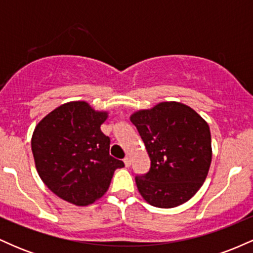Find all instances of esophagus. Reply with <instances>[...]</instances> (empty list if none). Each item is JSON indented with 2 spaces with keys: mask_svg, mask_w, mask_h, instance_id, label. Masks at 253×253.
Masks as SVG:
<instances>
[{
  "mask_svg": "<svg viewBox=\"0 0 253 253\" xmlns=\"http://www.w3.org/2000/svg\"><path fill=\"white\" fill-rule=\"evenodd\" d=\"M124 163H125V165H126V168L130 167V158H129V157H125Z\"/></svg>",
  "mask_w": 253,
  "mask_h": 253,
  "instance_id": "1",
  "label": "esophagus"
}]
</instances>
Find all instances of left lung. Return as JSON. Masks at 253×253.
Instances as JSON below:
<instances>
[{
    "label": "left lung",
    "mask_w": 253,
    "mask_h": 253,
    "mask_svg": "<svg viewBox=\"0 0 253 253\" xmlns=\"http://www.w3.org/2000/svg\"><path fill=\"white\" fill-rule=\"evenodd\" d=\"M151 159L150 171L136 176L143 199L158 208L183 205L202 187L211 163L207 121L187 104L168 101L129 117Z\"/></svg>",
    "instance_id": "8db88e82"
}]
</instances>
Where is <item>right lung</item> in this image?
I'll use <instances>...</instances> for the list:
<instances>
[{"instance_id":"right-lung-1","label":"right lung","mask_w":253,"mask_h":253,"mask_svg":"<svg viewBox=\"0 0 253 253\" xmlns=\"http://www.w3.org/2000/svg\"><path fill=\"white\" fill-rule=\"evenodd\" d=\"M107 110L85 101L60 104L38 123L32 152L42 181L52 193L75 206H88L108 190L124 162L109 155L110 140L101 130Z\"/></svg>"}]
</instances>
